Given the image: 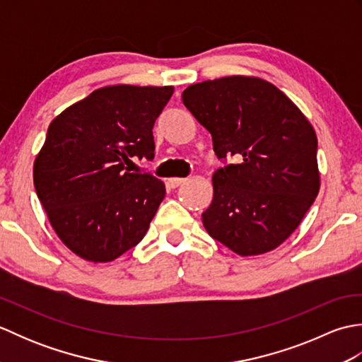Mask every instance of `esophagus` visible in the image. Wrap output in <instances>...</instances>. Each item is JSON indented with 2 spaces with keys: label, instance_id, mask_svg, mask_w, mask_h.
Returning a JSON list of instances; mask_svg holds the SVG:
<instances>
[{
  "label": "esophagus",
  "instance_id": "obj_1",
  "mask_svg": "<svg viewBox=\"0 0 362 362\" xmlns=\"http://www.w3.org/2000/svg\"><path fill=\"white\" fill-rule=\"evenodd\" d=\"M187 179H183V177H171V179L168 180V185L171 188H177L179 185H182V183H185Z\"/></svg>",
  "mask_w": 362,
  "mask_h": 362
}]
</instances>
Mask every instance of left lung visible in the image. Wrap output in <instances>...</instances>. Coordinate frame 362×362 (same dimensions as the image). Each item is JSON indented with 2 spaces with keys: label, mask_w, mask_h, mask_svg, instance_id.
<instances>
[{
  "label": "left lung",
  "mask_w": 362,
  "mask_h": 362,
  "mask_svg": "<svg viewBox=\"0 0 362 362\" xmlns=\"http://www.w3.org/2000/svg\"><path fill=\"white\" fill-rule=\"evenodd\" d=\"M182 99L211 134L216 156L240 158L213 174L205 230L241 257L276 249L319 194L311 122L274 83L253 76L193 83Z\"/></svg>",
  "instance_id": "8db88e82"
}]
</instances>
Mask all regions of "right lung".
<instances>
[{"label":"right lung","mask_w":362,"mask_h":362,"mask_svg":"<svg viewBox=\"0 0 362 362\" xmlns=\"http://www.w3.org/2000/svg\"><path fill=\"white\" fill-rule=\"evenodd\" d=\"M173 93L171 86H109L52 119L34 185L54 232L78 257L109 263L148 232L165 183L129 166L153 157V122Z\"/></svg>","instance_id":"right-lung-1"}]
</instances>
